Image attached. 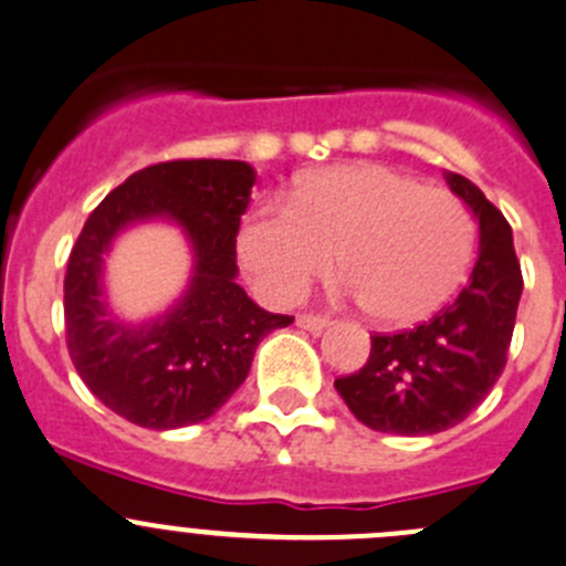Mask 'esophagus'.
Wrapping results in <instances>:
<instances>
[{"label":"esophagus","mask_w":566,"mask_h":566,"mask_svg":"<svg viewBox=\"0 0 566 566\" xmlns=\"http://www.w3.org/2000/svg\"><path fill=\"white\" fill-rule=\"evenodd\" d=\"M298 323L301 328H306V332H312V334H321L323 328L328 326V317L326 315H298Z\"/></svg>","instance_id":"34e87169"}]
</instances>
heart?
<instances>
[{
  "mask_svg": "<svg viewBox=\"0 0 566 566\" xmlns=\"http://www.w3.org/2000/svg\"><path fill=\"white\" fill-rule=\"evenodd\" d=\"M473 240V216L451 190L356 163L301 177L287 207L256 205L238 251L262 293L282 304L328 273L337 251L345 295L384 323H415L451 298Z\"/></svg>",
  "mask_w": 566,
  "mask_h": 566,
  "instance_id": "heart-1",
  "label": "heart"
}]
</instances>
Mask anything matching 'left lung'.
I'll return each mask as SVG.
<instances>
[{
  "label": "left lung",
  "mask_w": 566,
  "mask_h": 566,
  "mask_svg": "<svg viewBox=\"0 0 566 566\" xmlns=\"http://www.w3.org/2000/svg\"><path fill=\"white\" fill-rule=\"evenodd\" d=\"M479 221V256L468 284L431 321L398 334H373L359 373L334 381L367 429L384 434H440L490 395L506 367L523 273L512 227L462 174H446Z\"/></svg>",
  "instance_id": "1"
}]
</instances>
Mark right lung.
I'll return each mask as SVG.
<instances>
[{"label":"right lung","instance_id":"obj_1","mask_svg":"<svg viewBox=\"0 0 566 566\" xmlns=\"http://www.w3.org/2000/svg\"><path fill=\"white\" fill-rule=\"evenodd\" d=\"M254 179L240 160L157 163L104 196L82 227L63 284L65 343L87 389L124 420L155 431L207 420L245 381L260 339L293 323L238 284L234 245ZM144 220L184 229L195 276L166 316L126 324L103 298V254Z\"/></svg>","mask_w":566,"mask_h":566}]
</instances>
